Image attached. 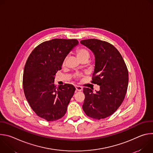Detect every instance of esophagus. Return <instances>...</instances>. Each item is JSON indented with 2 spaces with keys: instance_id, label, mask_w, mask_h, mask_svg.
<instances>
[{
  "instance_id": "1",
  "label": "esophagus",
  "mask_w": 153,
  "mask_h": 153,
  "mask_svg": "<svg viewBox=\"0 0 153 153\" xmlns=\"http://www.w3.org/2000/svg\"><path fill=\"white\" fill-rule=\"evenodd\" d=\"M75 88H76V91H82V90H83V88H82V86H77V85L75 86Z\"/></svg>"
}]
</instances>
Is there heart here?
<instances>
[{"label":"heart","mask_w":153,"mask_h":153,"mask_svg":"<svg viewBox=\"0 0 153 153\" xmlns=\"http://www.w3.org/2000/svg\"><path fill=\"white\" fill-rule=\"evenodd\" d=\"M76 56L79 60L83 59H89L90 57V53L89 51L85 48H80L77 50L76 51ZM65 63V60H63V64L64 65Z\"/></svg>","instance_id":"b5f03b06"}]
</instances>
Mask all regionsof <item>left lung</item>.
Instances as JSON below:
<instances>
[{
	"mask_svg": "<svg viewBox=\"0 0 153 153\" xmlns=\"http://www.w3.org/2000/svg\"><path fill=\"white\" fill-rule=\"evenodd\" d=\"M95 57V67L91 82L100 86V90L83 88L85 98L82 108L93 119H101L112 115L123 102L127 91L128 71L119 51L111 43L95 39L80 41Z\"/></svg>",
	"mask_w": 153,
	"mask_h": 153,
	"instance_id": "8db88e82",
	"label": "left lung"
}]
</instances>
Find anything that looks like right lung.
<instances>
[{"mask_svg": "<svg viewBox=\"0 0 153 153\" xmlns=\"http://www.w3.org/2000/svg\"><path fill=\"white\" fill-rule=\"evenodd\" d=\"M76 39H54L36 47L25 63L23 87L25 97L36 114L46 120L54 121L67 112L74 95L71 84L54 85V76L65 57L78 45Z\"/></svg>", "mask_w": 153, "mask_h": 153, "instance_id": "add662e5", "label": "right lung"}]
</instances>
